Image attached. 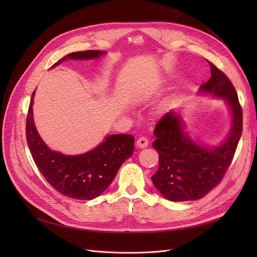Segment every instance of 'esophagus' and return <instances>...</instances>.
<instances>
[{"mask_svg": "<svg viewBox=\"0 0 257 257\" xmlns=\"http://www.w3.org/2000/svg\"><path fill=\"white\" fill-rule=\"evenodd\" d=\"M148 145H149V142H148V139L146 137L138 138L137 142H136V146L138 148H142V149H144V148H147Z\"/></svg>", "mask_w": 257, "mask_h": 257, "instance_id": "34e87169", "label": "esophagus"}]
</instances>
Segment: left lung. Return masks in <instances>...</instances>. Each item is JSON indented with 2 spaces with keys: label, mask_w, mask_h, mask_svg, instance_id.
<instances>
[{
  "label": "left lung",
  "mask_w": 257,
  "mask_h": 257,
  "mask_svg": "<svg viewBox=\"0 0 257 257\" xmlns=\"http://www.w3.org/2000/svg\"><path fill=\"white\" fill-rule=\"evenodd\" d=\"M209 64L211 78L200 85L198 94L225 100L230 111V130L221 144L208 146L186 133L183 119L175 110L160 120L153 142L160 165L151 179L162 195L172 201L199 199L219 184L242 134V109L234 85L219 68Z\"/></svg>",
  "instance_id": "obj_1"
}]
</instances>
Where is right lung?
<instances>
[{
  "label": "right lung",
  "instance_id": "1",
  "mask_svg": "<svg viewBox=\"0 0 257 257\" xmlns=\"http://www.w3.org/2000/svg\"><path fill=\"white\" fill-rule=\"evenodd\" d=\"M105 51L72 52L59 60L51 68L67 60H94ZM35 91L27 116V142L41 174L54 190L69 198L91 200L99 196L112 182L121 165L134 152L133 135H107L94 149L78 155H66L51 150L36 130L33 118Z\"/></svg>",
  "mask_w": 257,
  "mask_h": 257
}]
</instances>
